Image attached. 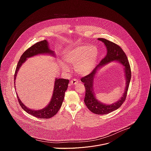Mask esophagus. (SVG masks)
<instances>
[{"label":"esophagus","mask_w":151,"mask_h":151,"mask_svg":"<svg viewBox=\"0 0 151 151\" xmlns=\"http://www.w3.org/2000/svg\"><path fill=\"white\" fill-rule=\"evenodd\" d=\"M78 81H77L76 79H72V80L70 82V83L71 85H76V84L78 83Z\"/></svg>","instance_id":"34e87169"}]
</instances>
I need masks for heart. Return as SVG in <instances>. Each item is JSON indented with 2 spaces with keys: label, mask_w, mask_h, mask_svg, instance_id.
Masks as SVG:
<instances>
[{
  "label": "heart",
  "mask_w": 151,
  "mask_h": 151,
  "mask_svg": "<svg viewBox=\"0 0 151 151\" xmlns=\"http://www.w3.org/2000/svg\"><path fill=\"white\" fill-rule=\"evenodd\" d=\"M99 52L95 47L82 45L76 47L64 55V60L69 65L75 66V70L81 76L89 75L94 69L98 59ZM63 69L68 72L69 68L62 66Z\"/></svg>",
  "instance_id": "heart-1"
}]
</instances>
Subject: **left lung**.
<instances>
[{
	"mask_svg": "<svg viewBox=\"0 0 151 151\" xmlns=\"http://www.w3.org/2000/svg\"><path fill=\"white\" fill-rule=\"evenodd\" d=\"M98 40H101L107 48V54L106 57L101 60L99 65L94 69V70H93L89 75L82 78L81 81L84 83L85 87V96L84 99L85 105L87 106L88 109L94 114L104 115L118 109L125 101L131 79L132 73L127 57L119 45L104 38H99ZM114 60L119 62L124 67L126 86L123 96L118 102L111 105H105L99 102L94 96L93 91V79L97 70L100 67Z\"/></svg>",
	"mask_w": 151,
	"mask_h": 151,
	"instance_id": "1",
	"label": "left lung"
}]
</instances>
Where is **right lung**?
<instances>
[{"label": "right lung", "instance_id": "obj_1", "mask_svg": "<svg viewBox=\"0 0 151 151\" xmlns=\"http://www.w3.org/2000/svg\"><path fill=\"white\" fill-rule=\"evenodd\" d=\"M42 54H50L55 56L54 51L50 49L48 42L47 40H44L36 43L35 44L28 48L21 56L15 70L14 81H15L17 72L19 70L20 67L22 66V64L26 61L27 58ZM69 82V79L62 78L55 79L54 91L50 103H48V104L45 108H43L40 110H32L29 109L27 108V107H26L23 104V103L21 101L19 97L17 95V98L19 105L27 113L33 115V116L43 119L50 118L54 116L58 112L60 107L61 106L63 101L64 98V93H65V91L68 89Z\"/></svg>", "mask_w": 151, "mask_h": 151}]
</instances>
